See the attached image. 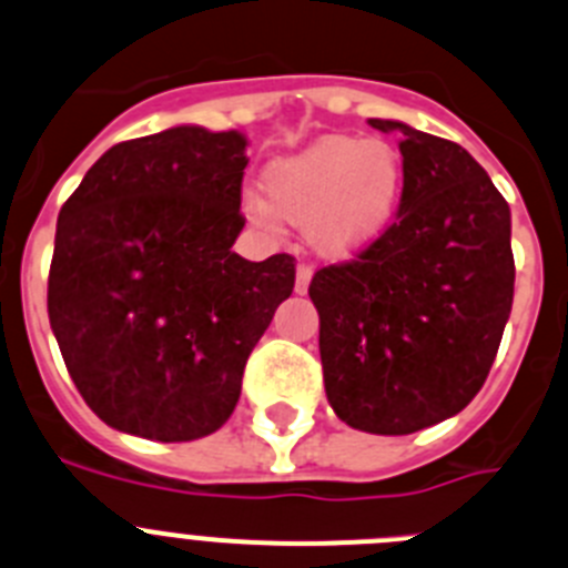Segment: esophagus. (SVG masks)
<instances>
[{
    "instance_id": "esophagus-1",
    "label": "esophagus",
    "mask_w": 568,
    "mask_h": 568,
    "mask_svg": "<svg viewBox=\"0 0 568 568\" xmlns=\"http://www.w3.org/2000/svg\"><path fill=\"white\" fill-rule=\"evenodd\" d=\"M311 277H314V268H311L308 263H300V266H296V294H305V291H308Z\"/></svg>"
}]
</instances>
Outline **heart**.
I'll return each mask as SVG.
<instances>
[{
    "instance_id": "obj_1",
    "label": "heart",
    "mask_w": 568,
    "mask_h": 568,
    "mask_svg": "<svg viewBox=\"0 0 568 568\" xmlns=\"http://www.w3.org/2000/svg\"><path fill=\"white\" fill-rule=\"evenodd\" d=\"M266 201L248 195L246 212L260 224L280 219L308 226L322 254L362 252L395 219L404 193L400 153L384 140L331 134L305 151L274 159L263 173Z\"/></svg>"
}]
</instances>
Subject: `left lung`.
I'll list each match as a JSON object with an SVG mask.
<instances>
[{
    "label": "left lung",
    "mask_w": 568,
    "mask_h": 568,
    "mask_svg": "<svg viewBox=\"0 0 568 568\" xmlns=\"http://www.w3.org/2000/svg\"><path fill=\"white\" fill-rule=\"evenodd\" d=\"M395 224L311 280L325 392L338 420L412 434L454 417L493 367L513 308L510 206L463 145L395 120Z\"/></svg>",
    "instance_id": "left-lung-1"
}]
</instances>
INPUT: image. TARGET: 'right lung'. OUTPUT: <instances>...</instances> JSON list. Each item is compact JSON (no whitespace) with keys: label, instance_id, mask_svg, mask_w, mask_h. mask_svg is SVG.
<instances>
[{"label":"right lung","instance_id":"right-lung-1","mask_svg":"<svg viewBox=\"0 0 568 568\" xmlns=\"http://www.w3.org/2000/svg\"><path fill=\"white\" fill-rule=\"evenodd\" d=\"M246 136L176 125L116 142L58 212L47 311L89 409L116 432H219L243 367L294 291V257L232 252Z\"/></svg>","mask_w":568,"mask_h":568}]
</instances>
